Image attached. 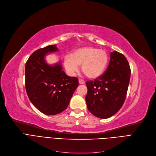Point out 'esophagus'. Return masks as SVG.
Returning a JSON list of instances; mask_svg holds the SVG:
<instances>
[{
  "mask_svg": "<svg viewBox=\"0 0 156 156\" xmlns=\"http://www.w3.org/2000/svg\"><path fill=\"white\" fill-rule=\"evenodd\" d=\"M79 83L80 84H85V81L84 80L81 79H79Z\"/></svg>",
  "mask_w": 156,
  "mask_h": 156,
  "instance_id": "1",
  "label": "esophagus"
}]
</instances>
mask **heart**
I'll return each instance as SVG.
<instances>
[{
    "label": "heart",
    "instance_id": "b5f03b06",
    "mask_svg": "<svg viewBox=\"0 0 156 156\" xmlns=\"http://www.w3.org/2000/svg\"><path fill=\"white\" fill-rule=\"evenodd\" d=\"M109 57L106 51L93 46L77 48L64 58V66L69 75L78 72L79 65L82 71L90 79L99 77L106 68Z\"/></svg>",
    "mask_w": 156,
    "mask_h": 156
}]
</instances>
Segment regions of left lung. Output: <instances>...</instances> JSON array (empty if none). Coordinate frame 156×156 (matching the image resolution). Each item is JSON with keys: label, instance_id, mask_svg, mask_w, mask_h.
<instances>
[{"label": "left lung", "instance_id": "1", "mask_svg": "<svg viewBox=\"0 0 156 156\" xmlns=\"http://www.w3.org/2000/svg\"><path fill=\"white\" fill-rule=\"evenodd\" d=\"M130 74L126 58L117 51L111 52L109 65L105 73L94 81L87 82L86 102L91 114L101 119L116 114L125 102Z\"/></svg>", "mask_w": 156, "mask_h": 156}]
</instances>
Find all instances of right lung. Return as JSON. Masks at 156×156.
<instances>
[{"label": "right lung", "instance_id": "1", "mask_svg": "<svg viewBox=\"0 0 156 156\" xmlns=\"http://www.w3.org/2000/svg\"><path fill=\"white\" fill-rule=\"evenodd\" d=\"M58 51L56 44L35 51L25 66L27 95L35 108L46 115L59 114L68 107L79 85L77 77H69L62 70L61 62L49 65L45 57Z\"/></svg>", "mask_w": 156, "mask_h": 156}]
</instances>
